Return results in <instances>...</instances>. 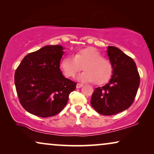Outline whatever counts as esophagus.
Segmentation results:
<instances>
[{"label": "esophagus", "instance_id": "obj_1", "mask_svg": "<svg viewBox=\"0 0 154 154\" xmlns=\"http://www.w3.org/2000/svg\"><path fill=\"white\" fill-rule=\"evenodd\" d=\"M82 86H83V84H82V83H77V84H76V88H81Z\"/></svg>", "mask_w": 154, "mask_h": 154}]
</instances>
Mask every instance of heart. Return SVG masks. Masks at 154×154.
Returning <instances> with one entry per match:
<instances>
[{"label":"heart","instance_id":"1","mask_svg":"<svg viewBox=\"0 0 154 154\" xmlns=\"http://www.w3.org/2000/svg\"><path fill=\"white\" fill-rule=\"evenodd\" d=\"M60 67L66 77L72 78L82 69L85 70L78 76L83 82H93L101 85L111 76L113 66L108 59L93 48L79 50L75 56H66L63 58Z\"/></svg>","mask_w":154,"mask_h":154}]
</instances>
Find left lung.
I'll return each instance as SVG.
<instances>
[{"instance_id": "obj_1", "label": "left lung", "mask_w": 154, "mask_h": 154, "mask_svg": "<svg viewBox=\"0 0 154 154\" xmlns=\"http://www.w3.org/2000/svg\"><path fill=\"white\" fill-rule=\"evenodd\" d=\"M107 54L113 66V75L108 83L94 89L90 104L100 114L111 116L132 104L140 77L134 60L119 48L109 46Z\"/></svg>"}]
</instances>
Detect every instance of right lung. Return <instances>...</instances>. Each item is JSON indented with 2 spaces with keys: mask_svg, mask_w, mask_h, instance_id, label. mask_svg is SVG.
<instances>
[{
  "mask_svg": "<svg viewBox=\"0 0 154 154\" xmlns=\"http://www.w3.org/2000/svg\"><path fill=\"white\" fill-rule=\"evenodd\" d=\"M62 46L47 45L26 55L16 69L14 84L25 110L39 117L53 116L67 104L76 83L60 69Z\"/></svg>",
  "mask_w": 154,
  "mask_h": 154,
  "instance_id": "1",
  "label": "right lung"
}]
</instances>
